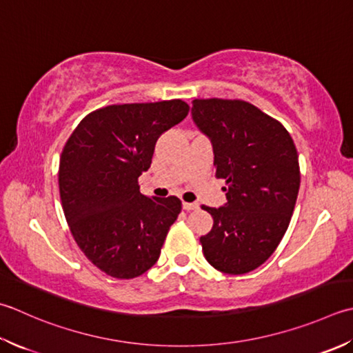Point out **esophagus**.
I'll return each instance as SVG.
<instances>
[{"label": "esophagus", "mask_w": 353, "mask_h": 353, "mask_svg": "<svg viewBox=\"0 0 353 353\" xmlns=\"http://www.w3.org/2000/svg\"><path fill=\"white\" fill-rule=\"evenodd\" d=\"M183 210H186V211H196V210H199V203H196V202H192V203L183 202Z\"/></svg>", "instance_id": "obj_1"}]
</instances>
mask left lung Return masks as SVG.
<instances>
[{
    "label": "left lung",
    "mask_w": 353,
    "mask_h": 353,
    "mask_svg": "<svg viewBox=\"0 0 353 353\" xmlns=\"http://www.w3.org/2000/svg\"><path fill=\"white\" fill-rule=\"evenodd\" d=\"M191 114L211 141L216 177L228 183L223 206H202L214 219L200 237L203 255L220 272H251L277 250L291 222L299 153L288 130L250 102L194 99Z\"/></svg>",
    "instance_id": "left-lung-1"
}]
</instances>
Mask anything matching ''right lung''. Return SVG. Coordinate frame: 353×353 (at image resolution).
<instances>
[{"instance_id":"right-lung-1","label":"right lung","mask_w":353,"mask_h":353,"mask_svg":"<svg viewBox=\"0 0 353 353\" xmlns=\"http://www.w3.org/2000/svg\"><path fill=\"white\" fill-rule=\"evenodd\" d=\"M190 112L181 99L108 105L87 114L59 161V194L68 228L85 257L114 279L153 266L182 202L141 194L162 133Z\"/></svg>"}]
</instances>
